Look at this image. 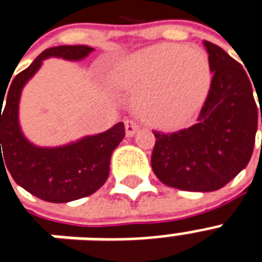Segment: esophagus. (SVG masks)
<instances>
[{"label": "esophagus", "instance_id": "1", "mask_svg": "<svg viewBox=\"0 0 262 262\" xmlns=\"http://www.w3.org/2000/svg\"><path fill=\"white\" fill-rule=\"evenodd\" d=\"M125 135L128 138L134 137L135 135V133L138 131V128H139V125L135 123L134 120H125Z\"/></svg>", "mask_w": 262, "mask_h": 262}]
</instances>
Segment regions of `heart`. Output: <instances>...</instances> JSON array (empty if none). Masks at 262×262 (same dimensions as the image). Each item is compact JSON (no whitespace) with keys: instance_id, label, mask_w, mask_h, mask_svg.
Returning a JSON list of instances; mask_svg holds the SVG:
<instances>
[{"instance_id":"1","label":"heart","mask_w":262,"mask_h":262,"mask_svg":"<svg viewBox=\"0 0 262 262\" xmlns=\"http://www.w3.org/2000/svg\"><path fill=\"white\" fill-rule=\"evenodd\" d=\"M116 89L137 95V109L161 129L183 127L204 105L212 71L195 45L159 43L142 49L112 71Z\"/></svg>"}]
</instances>
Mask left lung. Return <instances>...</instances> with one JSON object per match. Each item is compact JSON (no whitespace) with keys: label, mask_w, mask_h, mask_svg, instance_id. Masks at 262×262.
Returning <instances> with one entry per match:
<instances>
[{"label":"left lung","mask_w":262,"mask_h":262,"mask_svg":"<svg viewBox=\"0 0 262 262\" xmlns=\"http://www.w3.org/2000/svg\"><path fill=\"white\" fill-rule=\"evenodd\" d=\"M204 46L213 78L196 124L178 133H153L154 173L164 184L184 191H214L245 169L259 117L255 86L243 67L217 45L204 40ZM257 97L259 101L262 94Z\"/></svg>","instance_id":"1"}]
</instances>
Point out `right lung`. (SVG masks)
<instances>
[{
	"instance_id": "1",
	"label": "right lung",
	"mask_w": 262,
	"mask_h": 262,
	"mask_svg": "<svg viewBox=\"0 0 262 262\" xmlns=\"http://www.w3.org/2000/svg\"><path fill=\"white\" fill-rule=\"evenodd\" d=\"M93 50L84 45L46 49L31 66L16 75L12 83H8L7 93L0 95V167L4 165L5 172L11 173L20 187L48 202L62 204L91 195L106 182L111 156L125 135L124 124L120 121L105 133L87 135L62 146H36L24 137L20 127V95L43 60L58 57L80 61ZM5 94L7 98L4 100Z\"/></svg>"
}]
</instances>
